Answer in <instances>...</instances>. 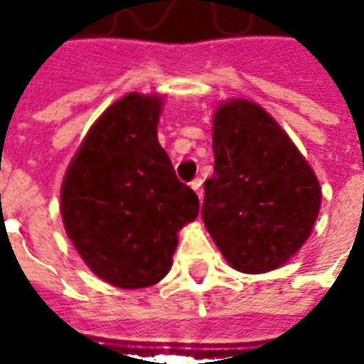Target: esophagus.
<instances>
[{
	"instance_id": "obj_1",
	"label": "esophagus",
	"mask_w": 364,
	"mask_h": 364,
	"mask_svg": "<svg viewBox=\"0 0 364 364\" xmlns=\"http://www.w3.org/2000/svg\"><path fill=\"white\" fill-rule=\"evenodd\" d=\"M191 189L195 191V193H197V197L200 198V200H203V179H193V181H191Z\"/></svg>"
}]
</instances>
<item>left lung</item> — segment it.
<instances>
[{
    "instance_id": "8db88e82",
    "label": "left lung",
    "mask_w": 364,
    "mask_h": 364,
    "mask_svg": "<svg viewBox=\"0 0 364 364\" xmlns=\"http://www.w3.org/2000/svg\"><path fill=\"white\" fill-rule=\"evenodd\" d=\"M214 173L203 222L230 267H282L312 234L321 187L290 136L250 99L222 101L213 119Z\"/></svg>"
}]
</instances>
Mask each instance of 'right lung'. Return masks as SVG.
Returning a JSON list of instances; mask_svg holds the SVG:
<instances>
[{"label":"right lung","mask_w":364,"mask_h":364,"mask_svg":"<svg viewBox=\"0 0 364 364\" xmlns=\"http://www.w3.org/2000/svg\"><path fill=\"white\" fill-rule=\"evenodd\" d=\"M164 95L128 93L107 107L62 181L60 213L75 252L119 289H146L171 269L198 197L158 142Z\"/></svg>","instance_id":"obj_1"}]
</instances>
